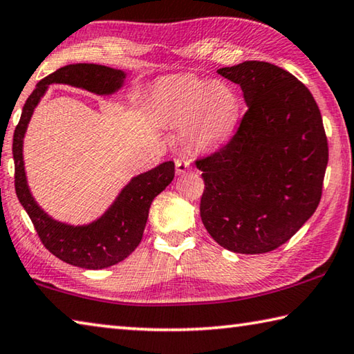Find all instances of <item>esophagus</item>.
<instances>
[{
    "label": "esophagus",
    "instance_id": "esophagus-1",
    "mask_svg": "<svg viewBox=\"0 0 354 354\" xmlns=\"http://www.w3.org/2000/svg\"><path fill=\"white\" fill-rule=\"evenodd\" d=\"M193 169V165H191V161L187 158H178L176 160V172L177 176H183V174L189 172Z\"/></svg>",
    "mask_w": 354,
    "mask_h": 354
}]
</instances>
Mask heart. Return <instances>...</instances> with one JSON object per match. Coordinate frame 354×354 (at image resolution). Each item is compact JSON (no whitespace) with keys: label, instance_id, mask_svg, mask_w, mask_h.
<instances>
[{"label":"heart","instance_id":"1","mask_svg":"<svg viewBox=\"0 0 354 354\" xmlns=\"http://www.w3.org/2000/svg\"><path fill=\"white\" fill-rule=\"evenodd\" d=\"M151 105L158 120L182 126L183 141L199 151H213L230 142L243 110L233 85L191 74L160 80L152 90Z\"/></svg>","mask_w":354,"mask_h":354}]
</instances>
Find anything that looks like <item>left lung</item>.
Segmentation results:
<instances>
[{
	"label": "left lung",
	"instance_id": "left-lung-1",
	"mask_svg": "<svg viewBox=\"0 0 354 354\" xmlns=\"http://www.w3.org/2000/svg\"><path fill=\"white\" fill-rule=\"evenodd\" d=\"M218 74L241 86L249 110L224 149L196 161L205 180L201 218L227 250H275L319 207L328 165L320 110L300 80L268 62Z\"/></svg>",
	"mask_w": 354,
	"mask_h": 354
}]
</instances>
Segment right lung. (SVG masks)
I'll return each mask as SVG.
<instances>
[{
	"label": "right lung",
	"instance_id": "right-lung-1",
	"mask_svg": "<svg viewBox=\"0 0 354 354\" xmlns=\"http://www.w3.org/2000/svg\"><path fill=\"white\" fill-rule=\"evenodd\" d=\"M127 74L122 70L96 64H76L59 68L37 84L23 107L14 133L12 153L15 161V191L26 209L43 245L62 261L82 269H105L122 261L141 243L152 201L174 178V161H165L153 169L132 177L105 212L88 224L73 225L49 216L34 199L24 169L23 145L37 105L49 85L76 86L97 96H111L124 86Z\"/></svg>",
	"mask_w": 354,
	"mask_h": 354
}]
</instances>
